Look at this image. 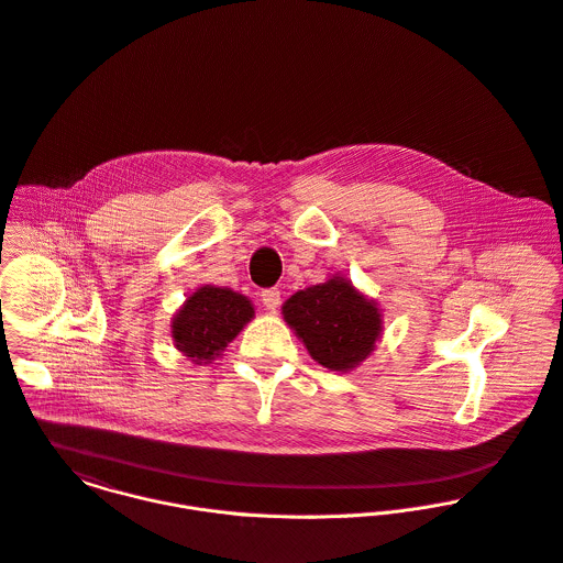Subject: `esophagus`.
<instances>
[{"instance_id":"esophagus-1","label":"esophagus","mask_w":563,"mask_h":563,"mask_svg":"<svg viewBox=\"0 0 563 563\" xmlns=\"http://www.w3.org/2000/svg\"><path fill=\"white\" fill-rule=\"evenodd\" d=\"M262 303L266 306V310H277L279 308V303H282V292L277 290V288H266V290H262Z\"/></svg>"}]
</instances>
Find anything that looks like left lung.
Instances as JSON below:
<instances>
[{
	"label": "left lung",
	"mask_w": 563,
	"mask_h": 563,
	"mask_svg": "<svg viewBox=\"0 0 563 563\" xmlns=\"http://www.w3.org/2000/svg\"><path fill=\"white\" fill-rule=\"evenodd\" d=\"M282 312L310 356L332 372L363 363L374 352L382 325L374 301L343 277L295 292Z\"/></svg>",
	"instance_id": "1"
}]
</instances>
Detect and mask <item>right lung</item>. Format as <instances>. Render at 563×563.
Wrapping results in <instances>:
<instances>
[{"mask_svg":"<svg viewBox=\"0 0 563 563\" xmlns=\"http://www.w3.org/2000/svg\"><path fill=\"white\" fill-rule=\"evenodd\" d=\"M246 297L216 286L198 288L173 321L175 345L198 363H209L253 319Z\"/></svg>","mask_w":563,"mask_h":563,"instance_id":"1","label":"right lung"}]
</instances>
